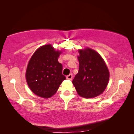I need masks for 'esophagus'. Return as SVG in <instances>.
<instances>
[{
    "label": "esophagus",
    "instance_id": "esophagus-1",
    "mask_svg": "<svg viewBox=\"0 0 134 134\" xmlns=\"http://www.w3.org/2000/svg\"><path fill=\"white\" fill-rule=\"evenodd\" d=\"M66 79L68 80H72V75L70 74L69 75H68V76H66Z\"/></svg>",
    "mask_w": 134,
    "mask_h": 134
}]
</instances>
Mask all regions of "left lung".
Wrapping results in <instances>:
<instances>
[{"mask_svg": "<svg viewBox=\"0 0 134 134\" xmlns=\"http://www.w3.org/2000/svg\"><path fill=\"white\" fill-rule=\"evenodd\" d=\"M78 73L72 80L78 94L93 98L102 94L107 87L109 71L101 56L90 48L79 51Z\"/></svg>", "mask_w": 134, "mask_h": 134, "instance_id": "obj_1", "label": "left lung"}]
</instances>
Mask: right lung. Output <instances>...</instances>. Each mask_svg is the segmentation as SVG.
<instances>
[{
	"label": "right lung",
	"mask_w": 134,
	"mask_h": 134,
	"mask_svg": "<svg viewBox=\"0 0 134 134\" xmlns=\"http://www.w3.org/2000/svg\"><path fill=\"white\" fill-rule=\"evenodd\" d=\"M61 51L51 44L39 47L29 60L25 78L31 91L37 96L49 98L58 90L66 77L62 74V65L58 61Z\"/></svg>",
	"instance_id": "1"
}]
</instances>
